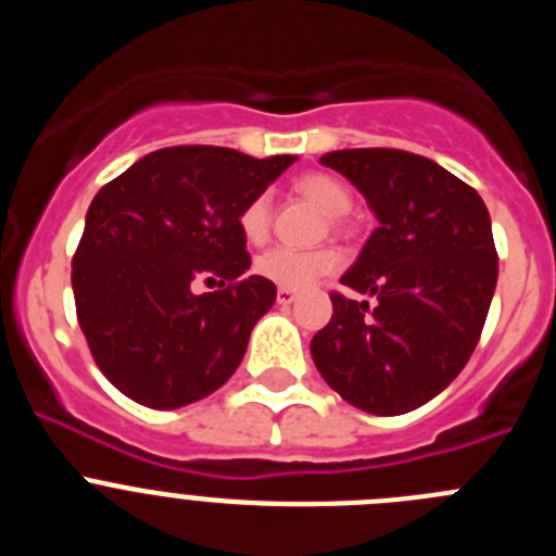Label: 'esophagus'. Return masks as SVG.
Returning <instances> with one entry per match:
<instances>
[{
    "label": "esophagus",
    "instance_id": "1",
    "mask_svg": "<svg viewBox=\"0 0 556 556\" xmlns=\"http://www.w3.org/2000/svg\"><path fill=\"white\" fill-rule=\"evenodd\" d=\"M275 298H278V303H281V306H289V303H294L298 301V292H294V289H278V294H275Z\"/></svg>",
    "mask_w": 556,
    "mask_h": 556
}]
</instances>
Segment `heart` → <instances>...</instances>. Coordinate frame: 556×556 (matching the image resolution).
<instances>
[{
  "label": "heart",
  "instance_id": "b5f03b06",
  "mask_svg": "<svg viewBox=\"0 0 556 556\" xmlns=\"http://www.w3.org/2000/svg\"><path fill=\"white\" fill-rule=\"evenodd\" d=\"M294 191L320 205L328 217H342L351 211V191L342 180L326 172H308L294 180ZM273 225V208L267 194H255L239 211V233L248 244H264ZM339 267V253L331 248H273L255 258V273L283 289H308Z\"/></svg>",
  "mask_w": 556,
  "mask_h": 556
}]
</instances>
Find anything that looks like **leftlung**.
<instances>
[{"mask_svg": "<svg viewBox=\"0 0 556 556\" xmlns=\"http://www.w3.org/2000/svg\"><path fill=\"white\" fill-rule=\"evenodd\" d=\"M320 161L376 211L378 228L342 283L378 303L331 292L333 317L314 333L312 358L356 409L404 415L459 376L488 320L498 281L488 205L415 152L367 147Z\"/></svg>", "mask_w": 556, "mask_h": 556, "instance_id": "obj_1", "label": "left lung"}]
</instances>
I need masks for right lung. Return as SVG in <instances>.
I'll use <instances>...</instances> for the list:
<instances>
[{"label":"right lung","instance_id":"right-lung-1","mask_svg":"<svg viewBox=\"0 0 556 556\" xmlns=\"http://www.w3.org/2000/svg\"><path fill=\"white\" fill-rule=\"evenodd\" d=\"M292 161L164 147L97 191L72 255V289L88 351L130 401L178 409L233 376L275 303V283L248 275L239 211ZM198 277L220 289L194 295Z\"/></svg>","mask_w":556,"mask_h":556}]
</instances>
